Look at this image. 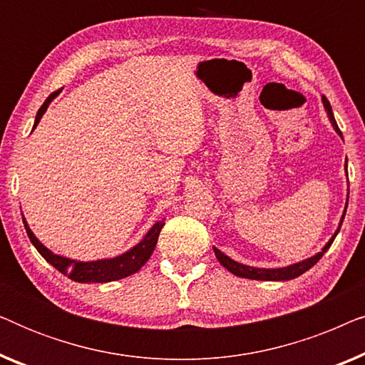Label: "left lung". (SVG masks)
<instances>
[{
    "label": "left lung",
    "mask_w": 365,
    "mask_h": 365,
    "mask_svg": "<svg viewBox=\"0 0 365 365\" xmlns=\"http://www.w3.org/2000/svg\"><path fill=\"white\" fill-rule=\"evenodd\" d=\"M322 104H324V109H326L327 113V118L329 121H331L332 128L336 129V133L339 136L342 138V133L339 131V126L336 123V118H334V113H332V108H331V103L327 101L326 96H322ZM346 174H347V158H346ZM349 181V179H347ZM349 191V189H347ZM347 201H349V192H347ZM347 201H346V207H344V212L341 216V221H339V226L336 229V232L332 234V237L329 239L326 242V246H324L321 251L314 254V256L307 257V259H302V261H299L296 264H289V266H284V267H272V269H267V267H254V266H247V264H241L237 261H234L229 256H226L222 251H219L217 247H214V254H216L217 261L221 262V266H224L227 269L229 272H232L234 276L237 277H246V279H254V281H291V279H296L299 276H302L304 272L309 271L314 264H316L319 259L324 256V252H327V249L331 247V244L334 242V239L341 231V226H342V221L344 217H346V211H347Z\"/></svg>",
    "instance_id": "left-lung-1"
}]
</instances>
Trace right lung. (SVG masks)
<instances>
[{
    "label": "right lung",
    "instance_id": "1",
    "mask_svg": "<svg viewBox=\"0 0 365 365\" xmlns=\"http://www.w3.org/2000/svg\"><path fill=\"white\" fill-rule=\"evenodd\" d=\"M58 94L59 91L49 94L46 101L43 103V106L38 109L33 129L38 126L39 121H41V118L44 116V113H46L48 106L51 104V101L58 96ZM21 216H23V224H24V229H26L29 241H31L33 246L38 249V252L41 254V256L46 259L53 267H56L59 272L64 274V276H68L71 281L81 282V284L113 282L138 272L139 269L148 262V259L151 257L154 247H156L159 232H161V229L164 226V219L158 221L146 232V236L136 244V246L128 249L126 252L119 254V256L108 257V259H96V261H78V259L64 257L61 254H54L51 249H48L36 236H34L31 229H29L28 221L24 219L23 212Z\"/></svg>",
    "mask_w": 365,
    "mask_h": 365
}]
</instances>
